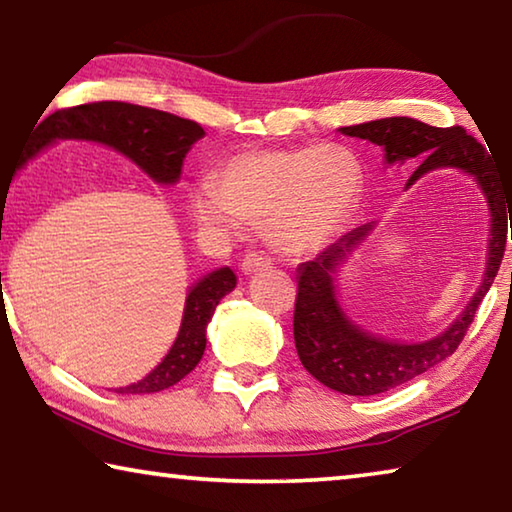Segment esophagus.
Wrapping results in <instances>:
<instances>
[{
	"mask_svg": "<svg viewBox=\"0 0 512 512\" xmlns=\"http://www.w3.org/2000/svg\"><path fill=\"white\" fill-rule=\"evenodd\" d=\"M262 268H271V262H268L264 255L250 253V255L241 259V273H244V275H253L257 271H262Z\"/></svg>",
	"mask_w": 512,
	"mask_h": 512,
	"instance_id": "esophagus-1",
	"label": "esophagus"
}]
</instances>
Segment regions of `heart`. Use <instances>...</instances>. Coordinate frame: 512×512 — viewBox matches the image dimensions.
I'll use <instances>...</instances> for the list:
<instances>
[{"instance_id": "b5f03b06", "label": "heart", "mask_w": 512, "mask_h": 512, "mask_svg": "<svg viewBox=\"0 0 512 512\" xmlns=\"http://www.w3.org/2000/svg\"><path fill=\"white\" fill-rule=\"evenodd\" d=\"M213 185L192 196L203 228L237 232L268 223V239L287 259L316 255L348 221L361 192L359 164L343 146L255 149L230 158Z\"/></svg>"}]
</instances>
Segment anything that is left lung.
<instances>
[{
	"label": "left lung",
	"mask_w": 512,
	"mask_h": 512,
	"mask_svg": "<svg viewBox=\"0 0 512 512\" xmlns=\"http://www.w3.org/2000/svg\"><path fill=\"white\" fill-rule=\"evenodd\" d=\"M339 133L377 144L384 151L386 167H402L409 160H420L418 169L406 180V189L431 171H463L481 189L490 214L488 253H485V271L479 289L454 318V323L427 341L404 343L372 334L354 323L341 305L336 277L354 250L366 241L375 221L359 225L325 248L314 262L298 266L293 339L302 366L332 391L368 397L391 391L404 381L422 375L445 361L461 345L476 309L495 282L504 257L508 219L512 225V189L504 185L497 164L492 162L485 146L467 135L461 126L436 128L413 117H386L343 126Z\"/></svg>",
	"instance_id": "obj_1"
}]
</instances>
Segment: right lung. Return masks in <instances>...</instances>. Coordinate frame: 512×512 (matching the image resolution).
I'll return each instance as SVG.
<instances>
[{
  "mask_svg": "<svg viewBox=\"0 0 512 512\" xmlns=\"http://www.w3.org/2000/svg\"><path fill=\"white\" fill-rule=\"evenodd\" d=\"M201 137H205V131L196 121L176 117L171 112L133 106V103L121 101L85 103V106L58 110L42 121L36 128L33 146L24 149V153L17 158L8 185L17 176V171H22L33 158H38L47 146L60 140H81L108 146V149L131 160L135 167H140L155 185L171 187L180 180L185 155L192 151V146ZM6 194L8 187L0 192L2 203H6ZM235 287L237 275L230 266L216 268V271L196 280L187 291L183 320H180L176 341H173L169 352L164 354V359L149 375L135 381V384L115 388V393H158L187 377L203 357L207 343V323L212 320L216 305Z\"/></svg>",
  "mask_w": 512,
  "mask_h": 512,
  "instance_id": "add662e5",
  "label": "right lung"
}]
</instances>
